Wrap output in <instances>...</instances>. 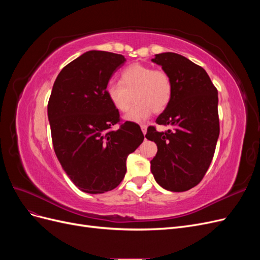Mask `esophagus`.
I'll return each instance as SVG.
<instances>
[{
    "instance_id": "esophagus-1",
    "label": "esophagus",
    "mask_w": 260,
    "mask_h": 260,
    "mask_svg": "<svg viewBox=\"0 0 260 260\" xmlns=\"http://www.w3.org/2000/svg\"><path fill=\"white\" fill-rule=\"evenodd\" d=\"M141 130H142V132H143V135H145V133H146V130H147V127H146V124H141Z\"/></svg>"
}]
</instances>
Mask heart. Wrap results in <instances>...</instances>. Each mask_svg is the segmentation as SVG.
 I'll return each instance as SVG.
<instances>
[{"label":"heart","mask_w":260,"mask_h":260,"mask_svg":"<svg viewBox=\"0 0 260 260\" xmlns=\"http://www.w3.org/2000/svg\"><path fill=\"white\" fill-rule=\"evenodd\" d=\"M106 95L113 107L120 113L130 108L133 95L136 105L124 116V120L143 122L152 112L159 114L169 105L172 82L164 70L136 62L122 70L119 82L107 84Z\"/></svg>","instance_id":"obj_1"}]
</instances>
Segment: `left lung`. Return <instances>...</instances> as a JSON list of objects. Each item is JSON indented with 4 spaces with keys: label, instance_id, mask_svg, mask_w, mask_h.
Listing matches in <instances>:
<instances>
[{
    "label": "left lung",
    "instance_id": "1",
    "mask_svg": "<svg viewBox=\"0 0 260 260\" xmlns=\"http://www.w3.org/2000/svg\"><path fill=\"white\" fill-rule=\"evenodd\" d=\"M152 61L172 82L171 101L156 123L172 129L147 128L145 138L158 148L151 171L161 187L184 192L201 182L215 154L220 132L218 91L205 69L182 55L156 54Z\"/></svg>",
    "mask_w": 260,
    "mask_h": 260
}]
</instances>
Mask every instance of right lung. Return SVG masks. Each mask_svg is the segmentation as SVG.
I'll list each match as a JSON object with an SVG mask.
<instances>
[{"mask_svg": "<svg viewBox=\"0 0 260 260\" xmlns=\"http://www.w3.org/2000/svg\"><path fill=\"white\" fill-rule=\"evenodd\" d=\"M124 56L89 51L60 70L48 104L52 142L62 169L81 191L100 194L122 181L125 160L143 142L140 125L125 121L106 95Z\"/></svg>", "mask_w": 260, "mask_h": 260, "instance_id": "add662e5", "label": "right lung"}]
</instances>
